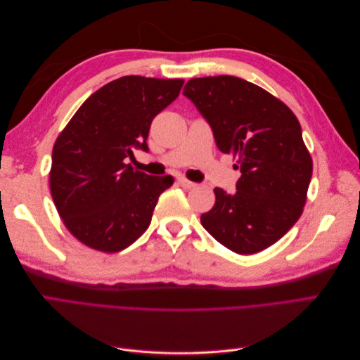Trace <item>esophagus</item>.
<instances>
[{"mask_svg":"<svg viewBox=\"0 0 360 360\" xmlns=\"http://www.w3.org/2000/svg\"><path fill=\"white\" fill-rule=\"evenodd\" d=\"M179 184H180L181 188H184V189H191V188L195 186V183H192V181L186 180V179H179Z\"/></svg>","mask_w":360,"mask_h":360,"instance_id":"esophagus-1","label":"esophagus"}]
</instances>
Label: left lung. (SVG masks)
I'll return each instance as SVG.
<instances>
[{"mask_svg": "<svg viewBox=\"0 0 360 360\" xmlns=\"http://www.w3.org/2000/svg\"><path fill=\"white\" fill-rule=\"evenodd\" d=\"M183 94L242 172L236 192L214 188L216 202L201 224L233 252H259L297 222L307 201L312 159L299 120L275 96L230 75L193 78Z\"/></svg>", "mask_w": 360, "mask_h": 360, "instance_id": "obj_1", "label": "left lung"}]
</instances>
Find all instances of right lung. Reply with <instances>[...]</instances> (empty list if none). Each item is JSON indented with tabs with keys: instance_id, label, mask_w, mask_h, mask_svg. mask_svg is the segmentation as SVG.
Segmentation results:
<instances>
[{
	"instance_id": "obj_1",
	"label": "right lung",
	"mask_w": 360,
	"mask_h": 360,
	"mask_svg": "<svg viewBox=\"0 0 360 360\" xmlns=\"http://www.w3.org/2000/svg\"><path fill=\"white\" fill-rule=\"evenodd\" d=\"M183 79L123 76L93 93L56 141L49 184L68 230L84 245L118 252L143 234L171 176L135 171L127 159L148 151L153 118L177 99Z\"/></svg>"
}]
</instances>
